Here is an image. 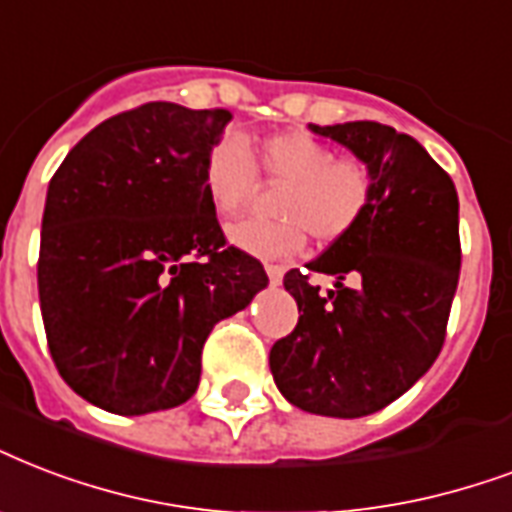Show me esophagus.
<instances>
[{
	"label": "esophagus",
	"instance_id": "obj_1",
	"mask_svg": "<svg viewBox=\"0 0 512 512\" xmlns=\"http://www.w3.org/2000/svg\"><path fill=\"white\" fill-rule=\"evenodd\" d=\"M265 273H268V279H271V284H282V279H284V268H282V265H265Z\"/></svg>",
	"mask_w": 512,
	"mask_h": 512
}]
</instances>
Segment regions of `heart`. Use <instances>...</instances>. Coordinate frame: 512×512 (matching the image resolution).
Masks as SVG:
<instances>
[{
  "instance_id": "obj_1",
  "label": "heart",
  "mask_w": 512,
  "mask_h": 512,
  "mask_svg": "<svg viewBox=\"0 0 512 512\" xmlns=\"http://www.w3.org/2000/svg\"><path fill=\"white\" fill-rule=\"evenodd\" d=\"M257 163L265 177L284 185L276 198L282 220H239L228 228L233 247L265 260L295 257L311 233L335 244L357 228L373 201V171L360 158H335L322 139L303 131L268 136ZM257 163L239 136H222L204 158L206 201L220 217H233L257 190Z\"/></svg>"
}]
</instances>
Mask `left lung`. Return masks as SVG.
<instances>
[{"mask_svg":"<svg viewBox=\"0 0 512 512\" xmlns=\"http://www.w3.org/2000/svg\"><path fill=\"white\" fill-rule=\"evenodd\" d=\"M311 131L343 144L373 171V201L349 236L284 276L298 325L273 343L271 373L295 408L360 419L395 403L438 360L462 247L459 198L413 136L354 120ZM311 272L336 276L319 293Z\"/></svg>","mask_w":512,"mask_h":512,"instance_id":"obj_1","label":"left lung"}]
</instances>
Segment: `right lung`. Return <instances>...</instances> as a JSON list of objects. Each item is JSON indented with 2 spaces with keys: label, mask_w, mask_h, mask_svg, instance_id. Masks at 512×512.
I'll list each match as a JSON object with an SVG mask.
<instances>
[{
  "label": "right lung",
  "mask_w": 512,
  "mask_h": 512,
  "mask_svg": "<svg viewBox=\"0 0 512 512\" xmlns=\"http://www.w3.org/2000/svg\"><path fill=\"white\" fill-rule=\"evenodd\" d=\"M228 109L150 101L109 117L58 166L37 287L50 357L77 395L120 416L195 395L212 327L268 284L228 247L204 158Z\"/></svg>",
  "instance_id": "add662e5"
}]
</instances>
